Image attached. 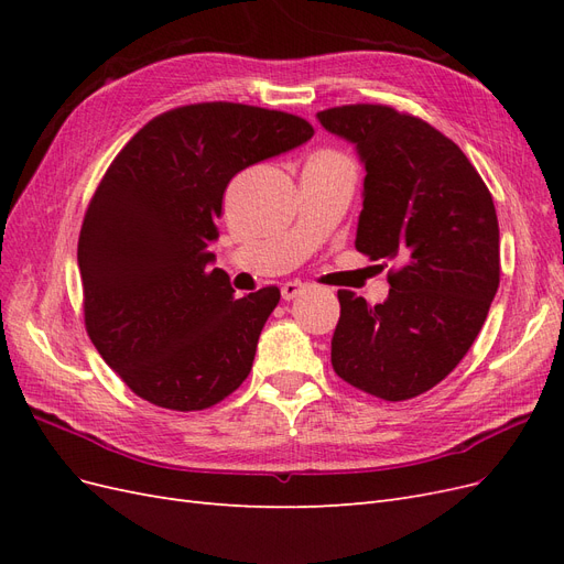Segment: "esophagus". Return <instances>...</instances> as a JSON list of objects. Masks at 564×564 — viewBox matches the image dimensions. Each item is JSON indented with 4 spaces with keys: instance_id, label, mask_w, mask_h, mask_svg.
Returning <instances> with one entry per match:
<instances>
[{
    "instance_id": "esophagus-1",
    "label": "esophagus",
    "mask_w": 564,
    "mask_h": 564,
    "mask_svg": "<svg viewBox=\"0 0 564 564\" xmlns=\"http://www.w3.org/2000/svg\"><path fill=\"white\" fill-rule=\"evenodd\" d=\"M303 284L301 282H284L282 284V299L284 301H292V299H296L301 292H303Z\"/></svg>"
}]
</instances>
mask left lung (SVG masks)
Wrapping results in <instances>:
<instances>
[{"instance_id": "obj_1", "label": "left lung", "mask_w": 564, "mask_h": 564, "mask_svg": "<svg viewBox=\"0 0 564 564\" xmlns=\"http://www.w3.org/2000/svg\"><path fill=\"white\" fill-rule=\"evenodd\" d=\"M357 145L365 202L355 247L395 265L390 294L369 305L340 289L332 367L388 402L431 390L464 360L499 289V220L489 187L452 139L379 104L317 112Z\"/></svg>"}]
</instances>
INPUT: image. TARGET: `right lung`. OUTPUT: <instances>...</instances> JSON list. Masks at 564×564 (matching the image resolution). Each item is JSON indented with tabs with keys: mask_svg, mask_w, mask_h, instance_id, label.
Wrapping results in <instances>:
<instances>
[{
	"mask_svg": "<svg viewBox=\"0 0 564 564\" xmlns=\"http://www.w3.org/2000/svg\"><path fill=\"white\" fill-rule=\"evenodd\" d=\"M299 115L193 104L158 115L119 150L79 230L84 327L135 395L199 412L249 377L278 286L235 296L214 261L224 193L242 169L305 143Z\"/></svg>",
	"mask_w": 564,
	"mask_h": 564,
	"instance_id": "obj_1",
	"label": "right lung"
}]
</instances>
